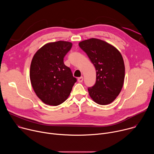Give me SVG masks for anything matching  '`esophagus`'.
Masks as SVG:
<instances>
[{
  "label": "esophagus",
  "instance_id": "34e87169",
  "mask_svg": "<svg viewBox=\"0 0 154 154\" xmlns=\"http://www.w3.org/2000/svg\"><path fill=\"white\" fill-rule=\"evenodd\" d=\"M77 80H78V82H80V83L82 82H83V77H79V78H78V79H77Z\"/></svg>",
  "mask_w": 154,
  "mask_h": 154
}]
</instances>
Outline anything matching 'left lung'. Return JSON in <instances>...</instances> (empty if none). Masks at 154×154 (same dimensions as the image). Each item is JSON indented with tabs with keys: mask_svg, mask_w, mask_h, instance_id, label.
<instances>
[{
	"mask_svg": "<svg viewBox=\"0 0 154 154\" xmlns=\"http://www.w3.org/2000/svg\"><path fill=\"white\" fill-rule=\"evenodd\" d=\"M96 71V81L88 88L91 99L99 105L112 103L120 93L124 84L125 66L119 51L108 42L91 38L79 42Z\"/></svg>",
	"mask_w": 154,
	"mask_h": 154,
	"instance_id": "left-lung-1",
	"label": "left lung"
}]
</instances>
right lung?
<instances>
[{
	"mask_svg": "<svg viewBox=\"0 0 154 154\" xmlns=\"http://www.w3.org/2000/svg\"><path fill=\"white\" fill-rule=\"evenodd\" d=\"M72 46L71 42L63 41L48 43L32 58L31 83L36 96L46 104L57 106L64 102L77 82L63 61Z\"/></svg>",
	"mask_w": 154,
	"mask_h": 154,
	"instance_id": "add662e5",
	"label": "right lung"
}]
</instances>
